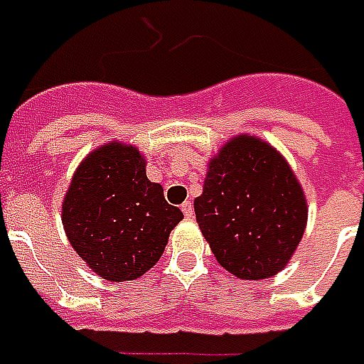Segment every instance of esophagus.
Here are the masks:
<instances>
[{
	"mask_svg": "<svg viewBox=\"0 0 364 364\" xmlns=\"http://www.w3.org/2000/svg\"><path fill=\"white\" fill-rule=\"evenodd\" d=\"M181 210H183V214H185V218H187V220H191V218H193V214H195V208H193V203H191V200L183 203Z\"/></svg>",
	"mask_w": 364,
	"mask_h": 364,
	"instance_id": "1",
	"label": "esophagus"
}]
</instances>
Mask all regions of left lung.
Here are the masks:
<instances>
[{
  "mask_svg": "<svg viewBox=\"0 0 364 364\" xmlns=\"http://www.w3.org/2000/svg\"><path fill=\"white\" fill-rule=\"evenodd\" d=\"M195 214L222 268L239 279H266L295 255L309 206L284 156L260 136L243 133L210 158Z\"/></svg>",
  "mask_w": 364,
  "mask_h": 364,
  "instance_id": "obj_1",
  "label": "left lung"
}]
</instances>
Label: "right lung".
Wrapping results in <instances>:
<instances>
[{"label": "right lung", "instance_id": "right-lung-1", "mask_svg": "<svg viewBox=\"0 0 364 364\" xmlns=\"http://www.w3.org/2000/svg\"><path fill=\"white\" fill-rule=\"evenodd\" d=\"M183 212L146 177V158L133 144L109 141L79 164L61 204L69 243L107 282L141 278L160 260Z\"/></svg>", "mask_w": 364, "mask_h": 364}]
</instances>
